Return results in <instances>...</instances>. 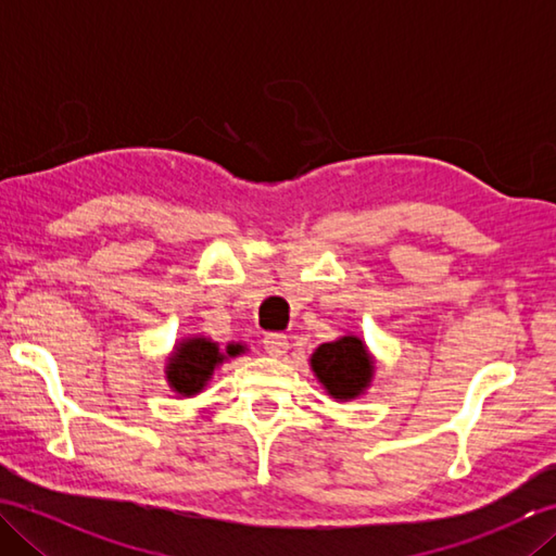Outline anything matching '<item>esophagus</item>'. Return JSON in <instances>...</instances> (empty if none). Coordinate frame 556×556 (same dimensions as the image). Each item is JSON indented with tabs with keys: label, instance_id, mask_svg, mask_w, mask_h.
Here are the masks:
<instances>
[{
	"label": "esophagus",
	"instance_id": "1",
	"mask_svg": "<svg viewBox=\"0 0 556 556\" xmlns=\"http://www.w3.org/2000/svg\"><path fill=\"white\" fill-rule=\"evenodd\" d=\"M263 344H265V351L269 353V356H285L289 349V339L281 332H269L263 337Z\"/></svg>",
	"mask_w": 556,
	"mask_h": 556
}]
</instances>
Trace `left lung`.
<instances>
[{
	"label": "left lung",
	"mask_w": 556,
	"mask_h": 556,
	"mask_svg": "<svg viewBox=\"0 0 556 556\" xmlns=\"http://www.w3.org/2000/svg\"><path fill=\"white\" fill-rule=\"evenodd\" d=\"M317 380L339 401L358 396L370 382L372 358L358 337H344L323 344L311 358Z\"/></svg>",
	"instance_id": "obj_1"
}]
</instances>
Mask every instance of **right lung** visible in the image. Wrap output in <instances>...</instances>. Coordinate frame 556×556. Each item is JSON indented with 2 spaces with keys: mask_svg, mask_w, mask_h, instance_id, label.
<instances>
[{
  "mask_svg": "<svg viewBox=\"0 0 556 556\" xmlns=\"http://www.w3.org/2000/svg\"><path fill=\"white\" fill-rule=\"evenodd\" d=\"M241 346H227L229 356H236ZM224 361L217 344H212L207 339H188L179 344L176 353L169 361L167 377L176 392L184 396H191L205 387L210 380L212 370Z\"/></svg>",
  "mask_w": 556,
  "mask_h": 556,
  "instance_id": "add662e5",
  "label": "right lung"
}]
</instances>
